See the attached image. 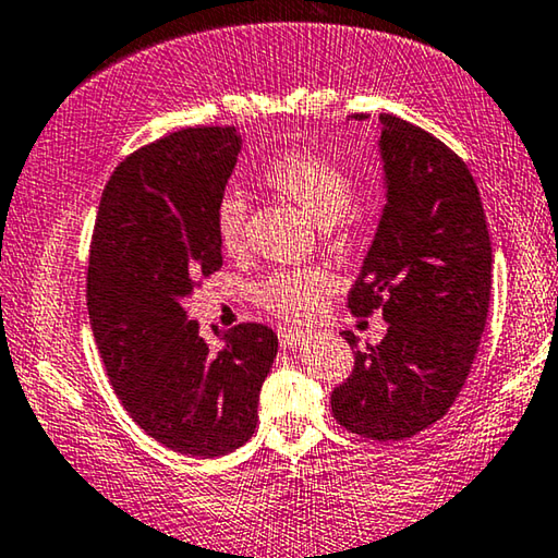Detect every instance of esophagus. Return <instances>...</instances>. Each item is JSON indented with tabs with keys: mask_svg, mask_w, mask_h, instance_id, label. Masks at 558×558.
<instances>
[{
	"mask_svg": "<svg viewBox=\"0 0 558 558\" xmlns=\"http://www.w3.org/2000/svg\"><path fill=\"white\" fill-rule=\"evenodd\" d=\"M306 337H308V333L302 331V329H289V327L279 329V344L284 349H296L299 344H304Z\"/></svg>",
	"mask_w": 558,
	"mask_h": 558,
	"instance_id": "esophagus-1",
	"label": "esophagus"
}]
</instances>
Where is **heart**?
<instances>
[{"label": "heart", "mask_w": 558, "mask_h": 558, "mask_svg": "<svg viewBox=\"0 0 558 558\" xmlns=\"http://www.w3.org/2000/svg\"><path fill=\"white\" fill-rule=\"evenodd\" d=\"M269 190L296 204L314 225L339 236H356L364 231V211L354 202V179L349 171L329 157L312 151H289L269 161L262 171ZM246 199L236 192H227L217 202L214 227L217 239L227 252H239L246 231ZM331 279L322 269H279L264 277L254 287V296L267 312L284 319H306L324 296L329 294Z\"/></svg>", "instance_id": "obj_1"}]
</instances>
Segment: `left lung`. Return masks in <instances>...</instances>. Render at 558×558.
<instances>
[{"mask_svg":"<svg viewBox=\"0 0 558 558\" xmlns=\"http://www.w3.org/2000/svg\"><path fill=\"white\" fill-rule=\"evenodd\" d=\"M379 122L387 204L349 308H381L389 329L376 347L354 351L331 411L351 434L399 441L439 422L464 387L486 327L492 239L461 157L404 119ZM344 339L356 347L351 331Z\"/></svg>","mask_w":558,"mask_h":558,"instance_id":"1","label":"left lung"}]
</instances>
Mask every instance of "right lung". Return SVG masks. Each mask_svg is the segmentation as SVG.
I'll return each mask as SVG.
<instances>
[{
	"label": "right lung",
	"mask_w": 558,
	"mask_h": 558,
	"mask_svg": "<svg viewBox=\"0 0 558 558\" xmlns=\"http://www.w3.org/2000/svg\"><path fill=\"white\" fill-rule=\"evenodd\" d=\"M234 126H190L130 154L94 221L87 306L119 401L151 439L225 457L254 434L277 333L239 324L207 344L184 299L221 267L217 202L236 165Z\"/></svg>",
	"instance_id": "right-lung-1"
}]
</instances>
